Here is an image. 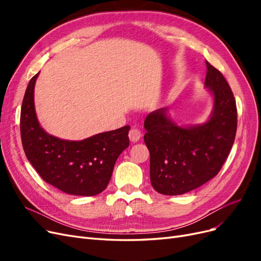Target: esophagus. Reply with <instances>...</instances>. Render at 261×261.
Returning <instances> with one entry per match:
<instances>
[{
	"instance_id": "34e87169",
	"label": "esophagus",
	"mask_w": 261,
	"mask_h": 261,
	"mask_svg": "<svg viewBox=\"0 0 261 261\" xmlns=\"http://www.w3.org/2000/svg\"><path fill=\"white\" fill-rule=\"evenodd\" d=\"M128 137L130 139V141H133V143H136V141H138L141 137V133L138 128L136 127H132L129 129V133H128Z\"/></svg>"
}]
</instances>
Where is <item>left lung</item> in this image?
I'll return each mask as SVG.
<instances>
[{"instance_id":"left-lung-1","label":"left lung","mask_w":261,"mask_h":261,"mask_svg":"<svg viewBox=\"0 0 261 261\" xmlns=\"http://www.w3.org/2000/svg\"><path fill=\"white\" fill-rule=\"evenodd\" d=\"M204 86L213 96L210 118L181 127L167 108L149 113L144 126L150 152V180L158 193L181 195L207 183L222 168L234 144L238 110L233 92L220 70L206 62Z\"/></svg>"}]
</instances>
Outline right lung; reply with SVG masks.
<instances>
[{"label":"right lung","instance_id":"add662e5","mask_svg":"<svg viewBox=\"0 0 261 261\" xmlns=\"http://www.w3.org/2000/svg\"><path fill=\"white\" fill-rule=\"evenodd\" d=\"M39 73L31 78L20 111L23 151L46 183L74 196H94L107 188L114 164L129 146V126L100 133L80 141L63 140L44 132L35 111L34 90Z\"/></svg>","mask_w":261,"mask_h":261}]
</instances>
